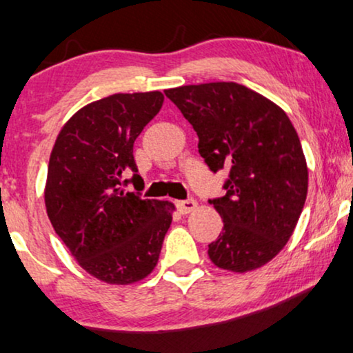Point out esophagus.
<instances>
[{
	"instance_id": "obj_1",
	"label": "esophagus",
	"mask_w": 353,
	"mask_h": 353,
	"mask_svg": "<svg viewBox=\"0 0 353 353\" xmlns=\"http://www.w3.org/2000/svg\"><path fill=\"white\" fill-rule=\"evenodd\" d=\"M176 207L182 215H188V214H190V212H194L195 209H197V202H195L194 199H189V201H179V202H176Z\"/></svg>"
}]
</instances>
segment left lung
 <instances>
[{"mask_svg":"<svg viewBox=\"0 0 353 353\" xmlns=\"http://www.w3.org/2000/svg\"><path fill=\"white\" fill-rule=\"evenodd\" d=\"M164 93L192 125L207 165L228 171L227 192L210 201L223 230L209 245V258L233 273L261 268L291 239L307 195V164L294 126L283 108L235 82Z\"/></svg>","mask_w":353,"mask_h":353,"instance_id":"8db88e82","label":"left lung"}]
</instances>
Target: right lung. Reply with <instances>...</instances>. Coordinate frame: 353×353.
<instances>
[{
  "label": "right lung",
  "mask_w": 353,
  "mask_h": 353,
  "mask_svg": "<svg viewBox=\"0 0 353 353\" xmlns=\"http://www.w3.org/2000/svg\"><path fill=\"white\" fill-rule=\"evenodd\" d=\"M158 90L114 93L85 105L59 131L49 158L44 202L55 233L93 278L133 284L156 268L172 202L125 192L141 182L133 143L163 107Z\"/></svg>",
  "instance_id": "add662e5"
}]
</instances>
